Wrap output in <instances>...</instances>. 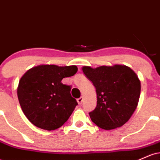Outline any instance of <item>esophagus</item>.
Returning <instances> with one entry per match:
<instances>
[{"label": "esophagus", "instance_id": "34e87169", "mask_svg": "<svg viewBox=\"0 0 160 160\" xmlns=\"http://www.w3.org/2000/svg\"><path fill=\"white\" fill-rule=\"evenodd\" d=\"M82 101H83V98L82 97H80V98H79L78 99V102L79 104H81L82 103Z\"/></svg>", "mask_w": 160, "mask_h": 160}]
</instances>
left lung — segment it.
Masks as SVG:
<instances>
[{
    "label": "left lung",
    "mask_w": 160,
    "mask_h": 160,
    "mask_svg": "<svg viewBox=\"0 0 160 160\" xmlns=\"http://www.w3.org/2000/svg\"><path fill=\"white\" fill-rule=\"evenodd\" d=\"M82 71L96 89L97 105L89 113L95 125L105 130L122 126L136 109L141 82L135 71L126 65L83 66Z\"/></svg>",
    "instance_id": "obj_1"
}]
</instances>
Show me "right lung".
<instances>
[{
    "label": "right lung",
    "mask_w": 160,
    "mask_h": 160,
    "mask_svg": "<svg viewBox=\"0 0 160 160\" xmlns=\"http://www.w3.org/2000/svg\"><path fill=\"white\" fill-rule=\"evenodd\" d=\"M77 71L76 65H41L29 69L22 77L18 98L24 114L33 125L51 131L68 120L78 102L71 96V86L62 80L74 76Z\"/></svg>",
    "instance_id": "add662e5"
}]
</instances>
